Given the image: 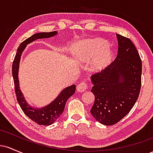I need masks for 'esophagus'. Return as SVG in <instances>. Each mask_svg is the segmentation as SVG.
Masks as SVG:
<instances>
[{
    "instance_id": "34e87169",
    "label": "esophagus",
    "mask_w": 153,
    "mask_h": 153,
    "mask_svg": "<svg viewBox=\"0 0 153 153\" xmlns=\"http://www.w3.org/2000/svg\"><path fill=\"white\" fill-rule=\"evenodd\" d=\"M88 88V85L86 82H82L77 85V91L78 92H84Z\"/></svg>"
}]
</instances>
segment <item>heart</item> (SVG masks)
Instances as JSON below:
<instances>
[{
	"mask_svg": "<svg viewBox=\"0 0 153 153\" xmlns=\"http://www.w3.org/2000/svg\"><path fill=\"white\" fill-rule=\"evenodd\" d=\"M71 53L75 59L88 62L91 59L93 68L101 70L110 64L113 59V52L106 42L100 39L80 40L71 46Z\"/></svg>",
	"mask_w": 153,
	"mask_h": 153,
	"instance_id": "heart-1",
	"label": "heart"
}]
</instances>
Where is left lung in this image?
Listing matches in <instances>:
<instances>
[{
  "label": "left lung",
  "instance_id": "left-lung-1",
  "mask_svg": "<svg viewBox=\"0 0 153 153\" xmlns=\"http://www.w3.org/2000/svg\"><path fill=\"white\" fill-rule=\"evenodd\" d=\"M118 53L114 62L91 76L95 101L91 114L104 125H113L130 111L141 88L142 60L129 38L117 34Z\"/></svg>",
  "mask_w": 153,
  "mask_h": 153
}]
</instances>
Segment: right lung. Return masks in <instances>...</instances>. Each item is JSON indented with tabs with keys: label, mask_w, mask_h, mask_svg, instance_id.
Here are the masks:
<instances>
[{
	"label": "right lung",
	"mask_w": 153,
	"mask_h": 153,
	"mask_svg": "<svg viewBox=\"0 0 153 153\" xmlns=\"http://www.w3.org/2000/svg\"><path fill=\"white\" fill-rule=\"evenodd\" d=\"M57 34V32L56 31H51V32H40L26 39L19 45L16 54L15 58L13 59V65H12V75H13V82H14L15 85V92L19 106L22 108L24 113L29 119H31L33 122H36L39 125H50L58 119L64 111L68 99L71 96H73L75 92V88H76L75 87L76 86L73 84L71 86H68L63 89L59 94V96L52 102H51L49 105H47L46 106L40 108H34L28 104L22 91L19 88L18 76L19 62H20L21 56H22L23 51L24 50L27 45L38 39L52 37Z\"/></svg>",
	"instance_id": "right-lung-1"
}]
</instances>
